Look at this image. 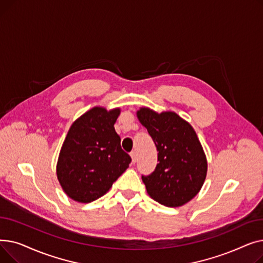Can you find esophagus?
I'll return each mask as SVG.
<instances>
[{
    "label": "esophagus",
    "instance_id": "obj_1",
    "mask_svg": "<svg viewBox=\"0 0 263 263\" xmlns=\"http://www.w3.org/2000/svg\"><path fill=\"white\" fill-rule=\"evenodd\" d=\"M130 156H131V159H132V163L134 164V163L136 162V160H137V157H136V153H135V151H132V153L130 154Z\"/></svg>",
    "mask_w": 263,
    "mask_h": 263
}]
</instances>
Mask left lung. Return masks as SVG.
I'll return each mask as SVG.
<instances>
[{
    "instance_id": "left-lung-1",
    "label": "left lung",
    "mask_w": 263,
    "mask_h": 263,
    "mask_svg": "<svg viewBox=\"0 0 263 263\" xmlns=\"http://www.w3.org/2000/svg\"><path fill=\"white\" fill-rule=\"evenodd\" d=\"M136 115L159 151L155 172L142 176L148 195L172 208L183 205L198 194L208 170L196 132L175 112L141 107Z\"/></svg>"
}]
</instances>
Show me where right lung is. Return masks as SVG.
I'll return each instance as SVG.
<instances>
[{"label":"right lung","instance_id":"1","mask_svg":"<svg viewBox=\"0 0 263 263\" xmlns=\"http://www.w3.org/2000/svg\"><path fill=\"white\" fill-rule=\"evenodd\" d=\"M120 108L95 106L69 129L57 165L59 181L66 194L79 202L103 196L131 163L120 146L114 124Z\"/></svg>","mask_w":263,"mask_h":263}]
</instances>
